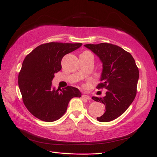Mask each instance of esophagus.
Wrapping results in <instances>:
<instances>
[{"mask_svg": "<svg viewBox=\"0 0 157 157\" xmlns=\"http://www.w3.org/2000/svg\"><path fill=\"white\" fill-rule=\"evenodd\" d=\"M82 98L84 99H90V97L89 95H85V94H84V95H82Z\"/></svg>", "mask_w": 157, "mask_h": 157, "instance_id": "obj_1", "label": "esophagus"}]
</instances>
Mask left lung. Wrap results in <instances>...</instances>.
<instances>
[{"instance_id":"8db88e82","label":"left lung","mask_w":157,"mask_h":157,"mask_svg":"<svg viewBox=\"0 0 157 157\" xmlns=\"http://www.w3.org/2000/svg\"><path fill=\"white\" fill-rule=\"evenodd\" d=\"M84 47L98 56L102 63L100 83L97 88H105L103 98L92 97L104 104V115L97 117L100 122H108L121 116L132 103L136 94L139 69L130 53L110 43L88 44Z\"/></svg>"}]
</instances>
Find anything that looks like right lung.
I'll use <instances>...</instances> for the list:
<instances>
[{
  "label": "right lung",
  "instance_id": "obj_1",
  "mask_svg": "<svg viewBox=\"0 0 157 157\" xmlns=\"http://www.w3.org/2000/svg\"><path fill=\"white\" fill-rule=\"evenodd\" d=\"M82 43L49 42L40 45L25 57L18 75V86L27 110L42 121L51 122L62 117L73 98H80L78 88H52L54 74L62 69L61 61Z\"/></svg>",
  "mask_w": 157,
  "mask_h": 157
}]
</instances>
